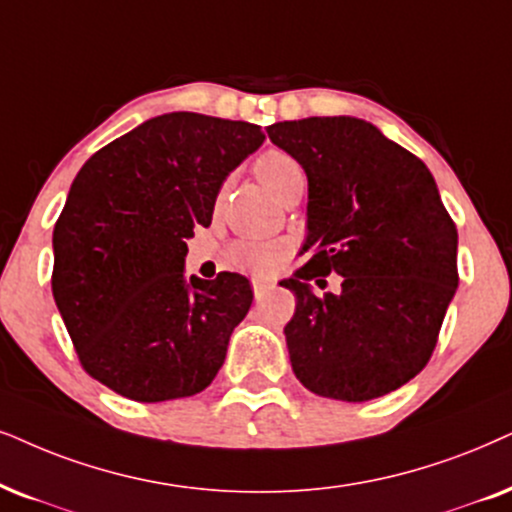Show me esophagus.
<instances>
[{
	"mask_svg": "<svg viewBox=\"0 0 512 512\" xmlns=\"http://www.w3.org/2000/svg\"><path fill=\"white\" fill-rule=\"evenodd\" d=\"M267 290H269V286L264 281H257V278H255V281H252V293H255L257 300L267 295Z\"/></svg>",
	"mask_w": 512,
	"mask_h": 512,
	"instance_id": "34e87169",
	"label": "esophagus"
}]
</instances>
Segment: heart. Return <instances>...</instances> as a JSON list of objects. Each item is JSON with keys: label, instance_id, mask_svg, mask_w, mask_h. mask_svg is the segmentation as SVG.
<instances>
[{"label": "heart", "instance_id": "obj_1", "mask_svg": "<svg viewBox=\"0 0 512 512\" xmlns=\"http://www.w3.org/2000/svg\"><path fill=\"white\" fill-rule=\"evenodd\" d=\"M257 179L274 193L278 200L293 198L304 191L307 174L300 160L283 148H264L252 163ZM288 257V243L283 241H250L241 238L226 248V260L231 267L248 271L252 276H271Z\"/></svg>", "mask_w": 512, "mask_h": 512}]
</instances>
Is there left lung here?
Masks as SVG:
<instances>
[{"instance_id":"8db88e82","label":"left lung","mask_w":512,"mask_h":512,"mask_svg":"<svg viewBox=\"0 0 512 512\" xmlns=\"http://www.w3.org/2000/svg\"><path fill=\"white\" fill-rule=\"evenodd\" d=\"M269 139L309 179V260L283 288L295 293L286 326L297 380L319 397L368 401L428 366L458 286V231L425 163L371 122H274ZM343 276L338 296H314Z\"/></svg>"}]
</instances>
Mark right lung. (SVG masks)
<instances>
[{
	"label": "right lung",
	"instance_id": "obj_1",
	"mask_svg": "<svg viewBox=\"0 0 512 512\" xmlns=\"http://www.w3.org/2000/svg\"><path fill=\"white\" fill-rule=\"evenodd\" d=\"M260 125L167 113L96 151L54 226L51 293L84 371L134 401L203 392L252 290L241 274L184 281L186 238L262 146Z\"/></svg>",
	"mask_w": 512,
	"mask_h": 512
}]
</instances>
